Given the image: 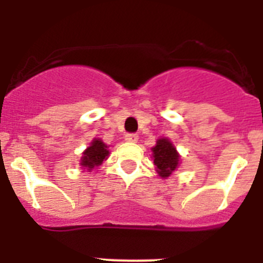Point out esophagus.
I'll list each match as a JSON object with an SVG mask.
<instances>
[{"instance_id": "1", "label": "esophagus", "mask_w": 263, "mask_h": 263, "mask_svg": "<svg viewBox=\"0 0 263 263\" xmlns=\"http://www.w3.org/2000/svg\"><path fill=\"white\" fill-rule=\"evenodd\" d=\"M125 141H126V142H137V141H138V136L134 133H129L125 136Z\"/></svg>"}]
</instances>
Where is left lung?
Listing matches in <instances>:
<instances>
[{
  "label": "left lung",
  "instance_id": "8db88e82",
  "mask_svg": "<svg viewBox=\"0 0 263 263\" xmlns=\"http://www.w3.org/2000/svg\"><path fill=\"white\" fill-rule=\"evenodd\" d=\"M153 158L157 173L162 178H167L178 168L180 155L176 152L175 146L167 138H160L153 147Z\"/></svg>",
  "mask_w": 263,
  "mask_h": 263
}]
</instances>
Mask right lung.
Masks as SVG:
<instances>
[{"label": "right lung", "mask_w": 263, "mask_h": 263, "mask_svg": "<svg viewBox=\"0 0 263 263\" xmlns=\"http://www.w3.org/2000/svg\"><path fill=\"white\" fill-rule=\"evenodd\" d=\"M108 157V146H106L101 139L95 138L93 141L90 142L89 147H87V150L83 153L80 164L84 167V168H87L88 171H92V170L96 168V167H99L100 164L103 163L104 160H106Z\"/></svg>", "instance_id": "add662e5"}]
</instances>
